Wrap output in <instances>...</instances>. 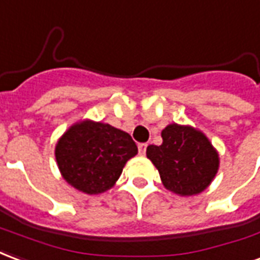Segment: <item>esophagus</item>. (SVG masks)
I'll return each mask as SVG.
<instances>
[{
	"label": "esophagus",
	"instance_id": "esophagus-1",
	"mask_svg": "<svg viewBox=\"0 0 260 260\" xmlns=\"http://www.w3.org/2000/svg\"><path fill=\"white\" fill-rule=\"evenodd\" d=\"M147 147H148V144H147V143L138 144V152H140V155H145Z\"/></svg>",
	"mask_w": 260,
	"mask_h": 260
}]
</instances>
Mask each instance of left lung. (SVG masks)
<instances>
[{
	"instance_id": "1",
	"label": "left lung",
	"mask_w": 260,
	"mask_h": 260,
	"mask_svg": "<svg viewBox=\"0 0 260 260\" xmlns=\"http://www.w3.org/2000/svg\"><path fill=\"white\" fill-rule=\"evenodd\" d=\"M164 143L148 145L147 156L159 170L168 190L194 195L210 184L219 168V156L209 140L198 130L169 124L162 132Z\"/></svg>"
}]
</instances>
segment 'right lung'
Instances as JSON below:
<instances>
[{
	"label": "right lung",
	"instance_id": "add662e5",
	"mask_svg": "<svg viewBox=\"0 0 260 260\" xmlns=\"http://www.w3.org/2000/svg\"><path fill=\"white\" fill-rule=\"evenodd\" d=\"M138 152L130 134L105 124H75L56 144L55 156L63 179L86 194H100L119 179L124 164Z\"/></svg>",
	"mask_w": 260,
	"mask_h": 260
}]
</instances>
